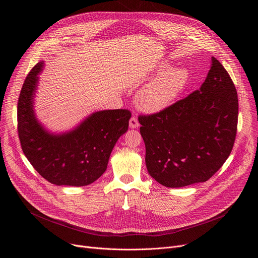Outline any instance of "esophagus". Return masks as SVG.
Returning <instances> with one entry per match:
<instances>
[{"label": "esophagus", "mask_w": 258, "mask_h": 258, "mask_svg": "<svg viewBox=\"0 0 258 258\" xmlns=\"http://www.w3.org/2000/svg\"><path fill=\"white\" fill-rule=\"evenodd\" d=\"M140 123L138 121V118L136 116H133L131 119H130V127L131 128H137L139 127Z\"/></svg>", "instance_id": "obj_1"}]
</instances>
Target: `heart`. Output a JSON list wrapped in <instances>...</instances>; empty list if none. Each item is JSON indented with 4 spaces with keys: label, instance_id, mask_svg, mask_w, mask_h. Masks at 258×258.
Here are the masks:
<instances>
[{
    "label": "heart",
    "instance_id": "b5f03b06",
    "mask_svg": "<svg viewBox=\"0 0 258 258\" xmlns=\"http://www.w3.org/2000/svg\"><path fill=\"white\" fill-rule=\"evenodd\" d=\"M169 68L167 63H160L153 72L156 78L147 84L137 96L138 106L146 112H158L170 106L189 82V72L185 68Z\"/></svg>",
    "mask_w": 258,
    "mask_h": 258
}]
</instances>
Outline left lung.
<instances>
[{
    "instance_id": "8db88e82",
    "label": "left lung",
    "mask_w": 258,
    "mask_h": 258,
    "mask_svg": "<svg viewBox=\"0 0 258 258\" xmlns=\"http://www.w3.org/2000/svg\"><path fill=\"white\" fill-rule=\"evenodd\" d=\"M238 110L230 75L211 57L200 90L157 113L139 115L149 174L168 188L208 180L231 154Z\"/></svg>"
}]
</instances>
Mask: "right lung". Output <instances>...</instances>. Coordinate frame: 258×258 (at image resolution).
Segmentation results:
<instances>
[{"instance_id":"obj_1","label":"right lung","mask_w":258,"mask_h":258,"mask_svg":"<svg viewBox=\"0 0 258 258\" xmlns=\"http://www.w3.org/2000/svg\"><path fill=\"white\" fill-rule=\"evenodd\" d=\"M44 62L36 63L22 86L17 104L21 148L45 179L57 186H88L106 170L110 154L128 128L130 110H103L93 113L71 132L54 135L36 120L33 96Z\"/></svg>"}]
</instances>
